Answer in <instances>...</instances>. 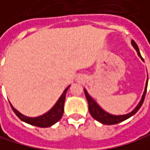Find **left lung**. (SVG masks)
Instances as JSON below:
<instances>
[{
  "label": "left lung",
  "mask_w": 150,
  "mask_h": 150,
  "mask_svg": "<svg viewBox=\"0 0 150 150\" xmlns=\"http://www.w3.org/2000/svg\"><path fill=\"white\" fill-rule=\"evenodd\" d=\"M132 45L134 47V49L136 50L138 55L142 58V59L143 60L141 53H140V51H139V48H138V45H136V43L132 40ZM147 87H148V80H147V83H146V87H145V91H144V93L142 95V100L140 101L139 105L135 107V109L134 111H132L130 113H127L126 115H120V116H116V115H112V114H109L107 113L106 112H105L101 107H99V105L93 100V98L88 94V92L84 90V93H85V97L87 98V101H88V104H89V111H90V113L91 115L98 121H99L100 123L102 124H105V125H114V124H118L120 122H122L126 120H127L128 118H130L131 116H133L134 114H135L139 109L141 108V106L143 104V101H144V98H145V95H146V92H147Z\"/></svg>",
  "instance_id": "left-lung-1"
}]
</instances>
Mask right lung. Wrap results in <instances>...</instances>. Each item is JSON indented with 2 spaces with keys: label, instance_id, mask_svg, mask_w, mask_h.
<instances>
[{
  "label": "right lung",
  "instance_id": "add662e5",
  "mask_svg": "<svg viewBox=\"0 0 150 150\" xmlns=\"http://www.w3.org/2000/svg\"><path fill=\"white\" fill-rule=\"evenodd\" d=\"M69 86L64 91V92L62 93L61 97L59 98V100L57 101V103L55 104V105L46 113L43 114L42 116L37 117V118H29L26 117L23 114H21L19 112H17L10 104V106L13 110V112L16 113V115L23 121L35 126V127H48L52 126L53 124H55L56 122H58L62 115H63V112H64V102H65V98H66V93L67 91L68 90Z\"/></svg>",
  "mask_w": 150,
  "mask_h": 150
}]
</instances>
